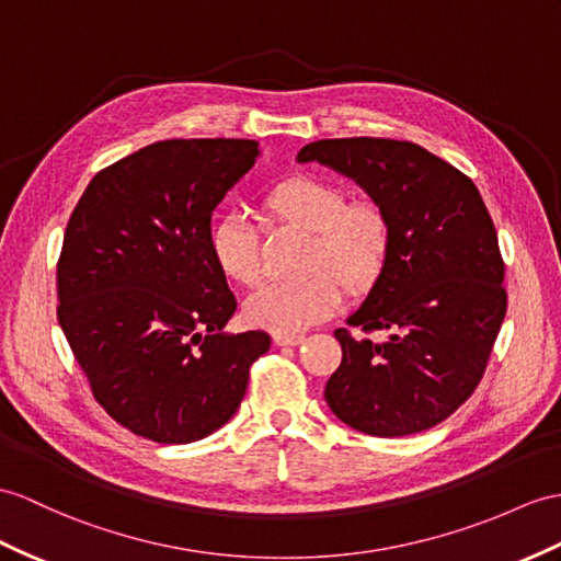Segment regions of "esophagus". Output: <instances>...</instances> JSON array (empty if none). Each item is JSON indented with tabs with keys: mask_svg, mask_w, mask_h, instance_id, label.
Wrapping results in <instances>:
<instances>
[{
	"mask_svg": "<svg viewBox=\"0 0 561 561\" xmlns=\"http://www.w3.org/2000/svg\"><path fill=\"white\" fill-rule=\"evenodd\" d=\"M305 340V335H299V333H276L273 335V343L276 345H280V347H295V345H299Z\"/></svg>",
	"mask_w": 561,
	"mask_h": 561,
	"instance_id": "1",
	"label": "esophagus"
}]
</instances>
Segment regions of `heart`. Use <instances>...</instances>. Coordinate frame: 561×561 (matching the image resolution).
Masks as SVG:
<instances>
[{"label": "heart", "mask_w": 561, "mask_h": 561, "mask_svg": "<svg viewBox=\"0 0 561 561\" xmlns=\"http://www.w3.org/2000/svg\"><path fill=\"white\" fill-rule=\"evenodd\" d=\"M268 209L313 233L307 268L297 280H273L244 302L256 328L299 333L328 319L340 302V285L364 293L386 271L392 250L388 214L374 202H350L345 190L319 178H290L271 190ZM211 254L230 280L254 285L262 276L259 238L244 211H228L211 228Z\"/></svg>", "instance_id": "1"}]
</instances>
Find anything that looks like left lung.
<instances>
[{
  "label": "left lung",
  "mask_w": 561,
  "mask_h": 561,
  "mask_svg": "<svg viewBox=\"0 0 561 561\" xmlns=\"http://www.w3.org/2000/svg\"><path fill=\"white\" fill-rule=\"evenodd\" d=\"M352 178L390 218L392 250L347 325L323 398L350 428L400 438L433 428L471 398L507 313L497 233L471 178L414 142L317 140L299 149Z\"/></svg>",
  "instance_id": "left-lung-1"
}]
</instances>
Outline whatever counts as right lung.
<instances>
[{
  "label": "right lung",
  "instance_id": "obj_1",
  "mask_svg": "<svg viewBox=\"0 0 561 561\" xmlns=\"http://www.w3.org/2000/svg\"><path fill=\"white\" fill-rule=\"evenodd\" d=\"M262 154L254 140H163L100 171L68 218L59 325L94 400L161 445L233 419L264 331L224 333L236 297L211 254V214Z\"/></svg>",
  "mask_w": 561,
  "mask_h": 561
}]
</instances>
